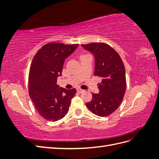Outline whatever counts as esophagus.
<instances>
[{
  "label": "esophagus",
  "mask_w": 159,
  "mask_h": 159,
  "mask_svg": "<svg viewBox=\"0 0 159 159\" xmlns=\"http://www.w3.org/2000/svg\"><path fill=\"white\" fill-rule=\"evenodd\" d=\"M77 91H78V92L79 93H84V90H83V89H77Z\"/></svg>",
  "instance_id": "34e87169"
}]
</instances>
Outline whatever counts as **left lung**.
I'll return each instance as SVG.
<instances>
[{"label": "left lung", "instance_id": "obj_1", "mask_svg": "<svg viewBox=\"0 0 159 159\" xmlns=\"http://www.w3.org/2000/svg\"><path fill=\"white\" fill-rule=\"evenodd\" d=\"M81 46L93 55L94 75L102 79L98 84L99 93H92V99L86 103V106L96 115L108 116L119 107L125 93V69L123 61L117 52L105 43Z\"/></svg>", "mask_w": 159, "mask_h": 159}]
</instances>
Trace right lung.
<instances>
[{
    "label": "right lung",
    "instance_id": "1",
    "mask_svg": "<svg viewBox=\"0 0 159 159\" xmlns=\"http://www.w3.org/2000/svg\"><path fill=\"white\" fill-rule=\"evenodd\" d=\"M78 44L49 43L43 46L34 57L28 78V91L32 102L41 116L56 121L68 113L75 89H66L57 85L65 60Z\"/></svg>",
    "mask_w": 159,
    "mask_h": 159
}]
</instances>
